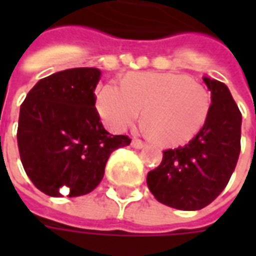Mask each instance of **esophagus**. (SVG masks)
<instances>
[{
  "instance_id": "obj_1",
  "label": "esophagus",
  "mask_w": 256,
  "mask_h": 256,
  "mask_svg": "<svg viewBox=\"0 0 256 256\" xmlns=\"http://www.w3.org/2000/svg\"><path fill=\"white\" fill-rule=\"evenodd\" d=\"M132 146L136 148V150H141V148H144L145 146V142L138 138H133V141H132Z\"/></svg>"
}]
</instances>
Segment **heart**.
Returning <instances> with one entry per match:
<instances>
[{"label":"heart","instance_id":"heart-1","mask_svg":"<svg viewBox=\"0 0 256 256\" xmlns=\"http://www.w3.org/2000/svg\"><path fill=\"white\" fill-rule=\"evenodd\" d=\"M97 110L106 126L122 132L141 118L146 132L166 145L188 141L203 128L211 96L203 84L176 72H138L122 84H106L97 96Z\"/></svg>","mask_w":256,"mask_h":256}]
</instances>
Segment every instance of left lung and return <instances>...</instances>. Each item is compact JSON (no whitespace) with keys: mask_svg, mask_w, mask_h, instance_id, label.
I'll use <instances>...</instances> for the list:
<instances>
[{"mask_svg":"<svg viewBox=\"0 0 256 256\" xmlns=\"http://www.w3.org/2000/svg\"><path fill=\"white\" fill-rule=\"evenodd\" d=\"M211 110L203 128L188 144L163 150L146 184L158 202L184 211L202 210L220 196L240 155L242 112L225 84L203 78Z\"/></svg>","mask_w":256,"mask_h":256,"instance_id":"obj_1","label":"left lung"}]
</instances>
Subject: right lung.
<instances>
[{"label": "right lung", "instance_id": "add662e5", "mask_svg": "<svg viewBox=\"0 0 256 256\" xmlns=\"http://www.w3.org/2000/svg\"><path fill=\"white\" fill-rule=\"evenodd\" d=\"M97 68L64 70L38 80L20 106L18 146L31 182L49 196L88 194L101 182L108 158L132 142L106 132L96 110Z\"/></svg>", "mask_w": 256, "mask_h": 256}]
</instances>
